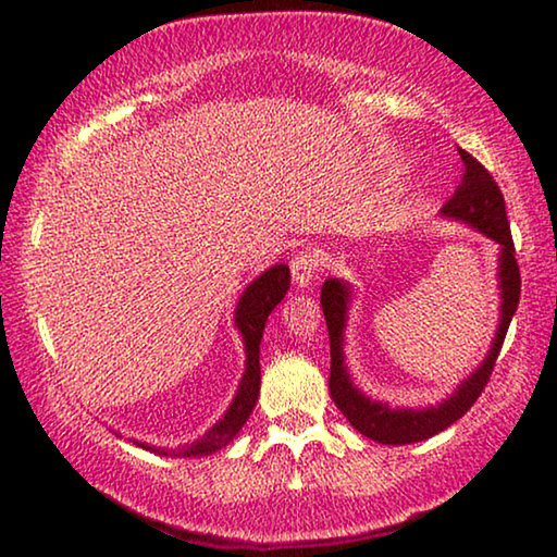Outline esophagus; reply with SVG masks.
Returning a JSON list of instances; mask_svg holds the SVG:
<instances>
[{"label": "esophagus", "mask_w": 557, "mask_h": 557, "mask_svg": "<svg viewBox=\"0 0 557 557\" xmlns=\"http://www.w3.org/2000/svg\"><path fill=\"white\" fill-rule=\"evenodd\" d=\"M289 270H293V280H295L297 287H310L312 282L320 277L322 260H320V255H317V252L305 250V252H299L297 258L293 260V264H289Z\"/></svg>", "instance_id": "esophagus-1"}]
</instances>
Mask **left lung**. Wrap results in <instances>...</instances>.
<instances>
[{
  "instance_id": "obj_1",
  "label": "left lung",
  "mask_w": 557,
  "mask_h": 557,
  "mask_svg": "<svg viewBox=\"0 0 557 557\" xmlns=\"http://www.w3.org/2000/svg\"><path fill=\"white\" fill-rule=\"evenodd\" d=\"M463 161V178L458 185L454 198L441 208V218L456 220L479 231L498 245V289H500V310L496 337L491 342V349L473 372L463 379L456 389L431 406H389L386 401L372 399L355 384L349 374L347 355H344V332H347L349 307H351V285L347 280L330 277L322 285V310L330 330V351H332V372H330V394L337 409L347 417L361 436L376 441L386 446H404L426 441L431 436L451 426L479 399L483 386L488 384V376L496 364L498 351L506 339L508 324L513 320L520 299V270L516 262V247L510 237V225L506 215V202L503 193L493 181V175L475 161L471 153L458 148Z\"/></svg>"
}]
</instances>
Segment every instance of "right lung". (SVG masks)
Returning a JSON list of instances; mask_svg holds the SVG:
<instances>
[{
	"label": "right lung",
	"instance_id": "1",
	"mask_svg": "<svg viewBox=\"0 0 557 557\" xmlns=\"http://www.w3.org/2000/svg\"><path fill=\"white\" fill-rule=\"evenodd\" d=\"M289 289V268L287 264H272L262 272V275L255 277L250 285L245 287L235 305V326L240 332L243 344H245V372L240 384H237V392L233 396L231 406L223 413V419H218L213 426H210L206 434L193 441V444H185L178 448H161L151 444H140L134 441L146 451H153L158 456H210L225 448L231 441L240 434L245 421L250 419L255 409V401L260 396V342L264 332V322H268L270 312L282 302V297L287 295Z\"/></svg>",
	"mask_w": 557,
	"mask_h": 557
}]
</instances>
